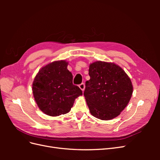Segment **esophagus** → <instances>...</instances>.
Instances as JSON below:
<instances>
[{"label": "esophagus", "instance_id": "obj_1", "mask_svg": "<svg viewBox=\"0 0 160 160\" xmlns=\"http://www.w3.org/2000/svg\"><path fill=\"white\" fill-rule=\"evenodd\" d=\"M79 88L82 90V91H84L85 90V84L83 83H81V84H80L79 85Z\"/></svg>", "mask_w": 160, "mask_h": 160}]
</instances>
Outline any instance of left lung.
I'll use <instances>...</instances> for the list:
<instances>
[{
  "mask_svg": "<svg viewBox=\"0 0 160 160\" xmlns=\"http://www.w3.org/2000/svg\"><path fill=\"white\" fill-rule=\"evenodd\" d=\"M89 75L84 96L90 113L101 120L116 118L132 95L133 86L129 77L118 65L102 61L91 64Z\"/></svg>",
  "mask_w": 160,
  "mask_h": 160,
  "instance_id": "8db88e82",
  "label": "left lung"
}]
</instances>
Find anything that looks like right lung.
<instances>
[{
  "instance_id": "obj_1",
  "label": "right lung",
  "mask_w": 160,
  "mask_h": 160,
  "mask_svg": "<svg viewBox=\"0 0 160 160\" xmlns=\"http://www.w3.org/2000/svg\"><path fill=\"white\" fill-rule=\"evenodd\" d=\"M65 61H55L38 71L32 83V93L39 109L50 116L68 113L75 99L83 93L72 83V75Z\"/></svg>"
}]
</instances>
